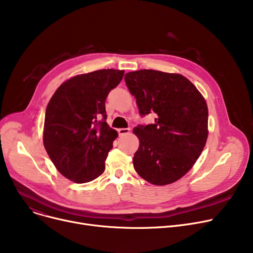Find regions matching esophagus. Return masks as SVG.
I'll return each mask as SVG.
<instances>
[{
  "label": "esophagus",
  "mask_w": 253,
  "mask_h": 253,
  "mask_svg": "<svg viewBox=\"0 0 253 253\" xmlns=\"http://www.w3.org/2000/svg\"><path fill=\"white\" fill-rule=\"evenodd\" d=\"M130 132V129L129 128H120L118 129V133L120 136H123L125 134H128Z\"/></svg>",
  "instance_id": "esophagus-1"
}]
</instances>
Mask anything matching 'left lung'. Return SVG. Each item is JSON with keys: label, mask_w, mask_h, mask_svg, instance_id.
<instances>
[{"label": "left lung", "mask_w": 253, "mask_h": 253, "mask_svg": "<svg viewBox=\"0 0 253 253\" xmlns=\"http://www.w3.org/2000/svg\"><path fill=\"white\" fill-rule=\"evenodd\" d=\"M125 82L139 114H157L153 124L133 129L139 139L133 157L135 171L157 185L178 180L205 147L208 109L204 97L179 74L140 70L127 73Z\"/></svg>", "instance_id": "8db88e82"}]
</instances>
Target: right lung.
I'll use <instances>...</instances> for the list:
<instances>
[{
    "instance_id": "add662e5",
    "label": "right lung",
    "mask_w": 253,
    "mask_h": 253,
    "mask_svg": "<svg viewBox=\"0 0 253 253\" xmlns=\"http://www.w3.org/2000/svg\"><path fill=\"white\" fill-rule=\"evenodd\" d=\"M124 71L99 70L62 83L45 114L43 141L53 164L75 182L97 178L117 138L106 123L105 99L122 81Z\"/></svg>"
}]
</instances>
